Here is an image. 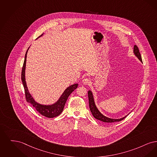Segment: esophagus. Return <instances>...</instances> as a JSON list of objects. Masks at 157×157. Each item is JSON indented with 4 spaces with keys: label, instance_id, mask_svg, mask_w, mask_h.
<instances>
[{
    "label": "esophagus",
    "instance_id": "34e87169",
    "mask_svg": "<svg viewBox=\"0 0 157 157\" xmlns=\"http://www.w3.org/2000/svg\"><path fill=\"white\" fill-rule=\"evenodd\" d=\"M82 82L84 85H87V84H89V83H90V80H89V78H84L82 79Z\"/></svg>",
    "mask_w": 157,
    "mask_h": 157
}]
</instances>
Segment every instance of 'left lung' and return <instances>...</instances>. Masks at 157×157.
<instances>
[{
	"instance_id": "left-lung-1",
	"label": "left lung",
	"mask_w": 157,
	"mask_h": 157,
	"mask_svg": "<svg viewBox=\"0 0 157 157\" xmlns=\"http://www.w3.org/2000/svg\"><path fill=\"white\" fill-rule=\"evenodd\" d=\"M134 53L136 55V57L141 61H142V58H141V56L140 55V53L139 52V49L136 45H135L134 46ZM88 97H89V107H90V111L93 114V117L96 118L97 120H100L102 122L104 123H114V122H117V121H120L121 120H123L124 118H125L127 116H125L121 118H118V119H114V118H110L109 117H107L105 116H104L102 114L100 113V111L97 109V107H96V104L94 102V97L93 93L91 90H89L88 91Z\"/></svg>"
}]
</instances>
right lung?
Returning <instances> with one entry per match:
<instances>
[{"label":"right lung","mask_w":157,"mask_h":157,"mask_svg":"<svg viewBox=\"0 0 157 157\" xmlns=\"http://www.w3.org/2000/svg\"><path fill=\"white\" fill-rule=\"evenodd\" d=\"M43 34H41L40 36H41ZM40 36H39V37H40ZM29 48H28L27 52L26 53V55H25V58L23 66L22 67L21 77V81H22L23 85V87L25 89L26 101L27 102L30 103L42 116H45L48 118H53V117H56L57 116H59L64 109L65 104L67 101L68 96L70 95V94L75 89L77 88L78 84H75L70 86L68 87L64 90V91L63 93V94H61L59 99L53 104L43 105V104H39V103L36 102L28 90L26 79H25V69H26V57H27V51L29 50Z\"/></svg>","instance_id":"right-lung-1"}]
</instances>
